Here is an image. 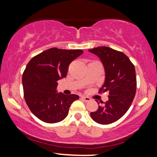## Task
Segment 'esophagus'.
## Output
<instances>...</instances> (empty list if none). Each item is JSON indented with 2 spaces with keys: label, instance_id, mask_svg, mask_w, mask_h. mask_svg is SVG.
I'll list each match as a JSON object with an SVG mask.
<instances>
[{
  "label": "esophagus",
  "instance_id": "1",
  "mask_svg": "<svg viewBox=\"0 0 157 157\" xmlns=\"http://www.w3.org/2000/svg\"><path fill=\"white\" fill-rule=\"evenodd\" d=\"M81 99H82V100L85 102H89L91 101V99L89 98V97H81Z\"/></svg>",
  "mask_w": 157,
  "mask_h": 157
}]
</instances>
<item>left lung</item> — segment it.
Instances as JSON below:
<instances>
[{
    "label": "left lung",
    "mask_w": 157,
    "mask_h": 157,
    "mask_svg": "<svg viewBox=\"0 0 157 157\" xmlns=\"http://www.w3.org/2000/svg\"><path fill=\"white\" fill-rule=\"evenodd\" d=\"M89 52L100 59L105 70V82L100 91H109V100L91 112V117L99 124H111L127 112L134 100L136 90L134 66L125 54L107 46Z\"/></svg>",
    "instance_id": "obj_1"
}]
</instances>
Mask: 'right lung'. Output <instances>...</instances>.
I'll return each mask as SVG.
<instances>
[{
  "mask_svg": "<svg viewBox=\"0 0 157 157\" xmlns=\"http://www.w3.org/2000/svg\"><path fill=\"white\" fill-rule=\"evenodd\" d=\"M82 50L52 48L36 55L27 64L22 83L27 105L39 120L56 123L67 117L76 94L57 93V81L66 77L68 66Z\"/></svg>",
  "mask_w": 157,
  "mask_h": 157,
  "instance_id": "right-lung-1",
  "label": "right lung"
}]
</instances>
